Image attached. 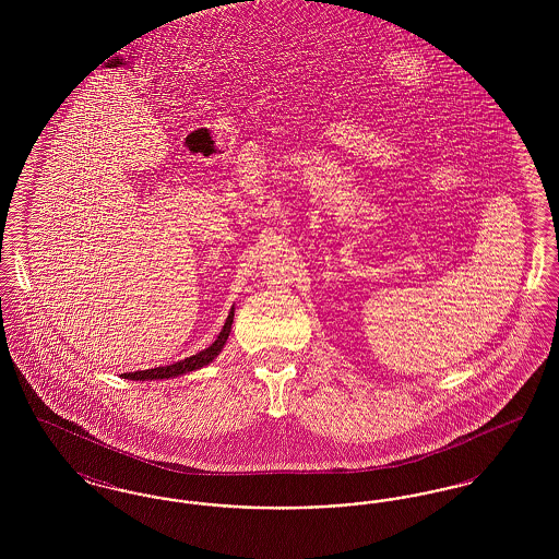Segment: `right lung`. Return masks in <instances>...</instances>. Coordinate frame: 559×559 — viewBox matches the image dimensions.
<instances>
[{
    "label": "right lung",
    "instance_id": "obj_1",
    "mask_svg": "<svg viewBox=\"0 0 559 559\" xmlns=\"http://www.w3.org/2000/svg\"><path fill=\"white\" fill-rule=\"evenodd\" d=\"M230 326H233V320L228 317L226 324H224V329H222V333L217 335V340H215L212 346L207 347V349H203V352H199V354L190 356V358L182 360V362H176V365H171V367L151 369V371H146L144 374H146V377H151V379H169V377L187 374V372L197 371V369H201V367L210 365L213 358L222 352V347L226 346V340H228V335H230Z\"/></svg>",
    "mask_w": 559,
    "mask_h": 559
}]
</instances>
